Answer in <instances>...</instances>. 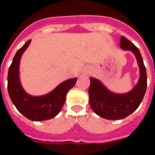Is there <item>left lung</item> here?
<instances>
[{
  "instance_id": "8db88e82",
  "label": "left lung",
  "mask_w": 155,
  "mask_h": 155,
  "mask_svg": "<svg viewBox=\"0 0 155 155\" xmlns=\"http://www.w3.org/2000/svg\"><path fill=\"white\" fill-rule=\"evenodd\" d=\"M120 48L132 51L135 55L140 67V79L130 92L117 94L108 90L97 79L90 78V104L95 114L106 120H122L132 114L140 106L147 89L146 69L139 49L124 36L120 38Z\"/></svg>"
}]
</instances>
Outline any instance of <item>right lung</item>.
I'll return each instance as SVG.
<instances>
[{"label": "right lung", "mask_w": 155, "mask_h": 155, "mask_svg": "<svg viewBox=\"0 0 155 155\" xmlns=\"http://www.w3.org/2000/svg\"><path fill=\"white\" fill-rule=\"evenodd\" d=\"M31 40L19 49L9 68L7 89L10 98L18 111L33 121H42L57 115L63 107L65 96L70 89L74 86L77 78L69 79L62 82L54 90L44 95L33 96L26 93L20 81V61L22 54L28 47Z\"/></svg>", "instance_id": "1"}]
</instances>
